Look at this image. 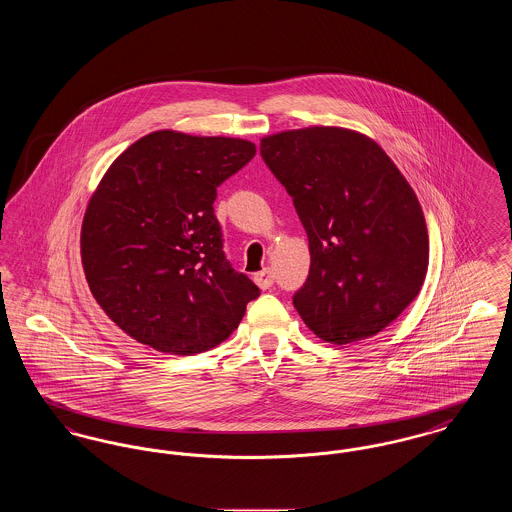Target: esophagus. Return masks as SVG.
Wrapping results in <instances>:
<instances>
[{
	"label": "esophagus",
	"mask_w": 512,
	"mask_h": 512,
	"mask_svg": "<svg viewBox=\"0 0 512 512\" xmlns=\"http://www.w3.org/2000/svg\"><path fill=\"white\" fill-rule=\"evenodd\" d=\"M253 280H255V284L261 288V290H270L272 288V282H274V276H272V272L265 268V270H261V272H257L255 276H253Z\"/></svg>",
	"instance_id": "esophagus-1"
}]
</instances>
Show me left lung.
Masks as SVG:
<instances>
[{
    "instance_id": "1",
    "label": "left lung",
    "mask_w": 512,
    "mask_h": 512,
    "mask_svg": "<svg viewBox=\"0 0 512 512\" xmlns=\"http://www.w3.org/2000/svg\"><path fill=\"white\" fill-rule=\"evenodd\" d=\"M292 195L311 268L293 307L320 340L372 338L420 292L428 270L422 207L386 151L365 134L309 126L261 140Z\"/></svg>"
}]
</instances>
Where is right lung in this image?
I'll return each instance as SVG.
<instances>
[{
    "label": "right lung",
    "mask_w": 512,
    "mask_h": 512,
    "mask_svg": "<svg viewBox=\"0 0 512 512\" xmlns=\"http://www.w3.org/2000/svg\"><path fill=\"white\" fill-rule=\"evenodd\" d=\"M255 144L151 132L115 159L80 232L82 267L99 307L130 338L195 355L226 340L259 288L222 251L217 188Z\"/></svg>",
    "instance_id": "1"
}]
</instances>
